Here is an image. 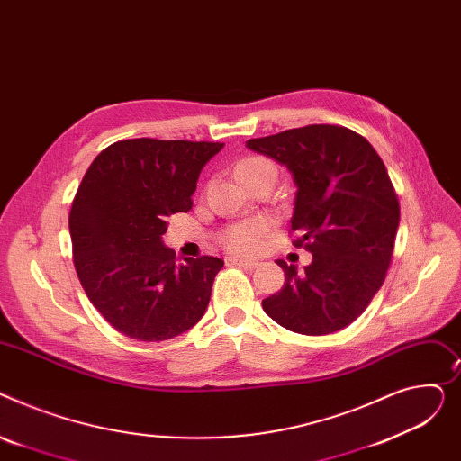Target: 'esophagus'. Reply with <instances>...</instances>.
Listing matches in <instances>:
<instances>
[{"label": "esophagus", "instance_id": "34e87169", "mask_svg": "<svg viewBox=\"0 0 461 461\" xmlns=\"http://www.w3.org/2000/svg\"><path fill=\"white\" fill-rule=\"evenodd\" d=\"M227 264H234V266H240V267H246V269H253L258 266L257 260H249V258H238V257H229L227 258Z\"/></svg>", "mask_w": 461, "mask_h": 461}]
</instances>
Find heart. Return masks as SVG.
I'll return each instance as SVG.
<instances>
[{
  "label": "heart",
  "instance_id": "obj_1",
  "mask_svg": "<svg viewBox=\"0 0 461 461\" xmlns=\"http://www.w3.org/2000/svg\"><path fill=\"white\" fill-rule=\"evenodd\" d=\"M264 167H272V166H269L267 161L262 158H246V159L238 161V164L234 166V176H236V180H240L246 175H249L257 169H264ZM267 230H269V225L266 220H253L249 223H238L227 230L223 241H225V246L234 253H255L262 246V240Z\"/></svg>",
  "mask_w": 461,
  "mask_h": 461
}]
</instances>
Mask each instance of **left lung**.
<instances>
[{
	"instance_id": "left-lung-1",
	"label": "left lung",
	"mask_w": 461,
	"mask_h": 461,
	"mask_svg": "<svg viewBox=\"0 0 461 461\" xmlns=\"http://www.w3.org/2000/svg\"><path fill=\"white\" fill-rule=\"evenodd\" d=\"M246 147L292 175L295 246L312 253L303 269L277 260L285 285L262 300L266 314L302 335L349 326L385 281L400 223L382 158L363 135L333 124L286 130Z\"/></svg>"
}]
</instances>
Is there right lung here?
I'll use <instances>...</instances> for the list:
<instances>
[{
    "mask_svg": "<svg viewBox=\"0 0 461 461\" xmlns=\"http://www.w3.org/2000/svg\"><path fill=\"white\" fill-rule=\"evenodd\" d=\"M223 143L128 140L102 150L68 215L74 266L91 303L130 339L159 342L203 318L218 257L176 262L167 218L192 208L203 167Z\"/></svg>",
    "mask_w": 461,
    "mask_h": 461,
    "instance_id": "1",
    "label": "right lung"
}]
</instances>
